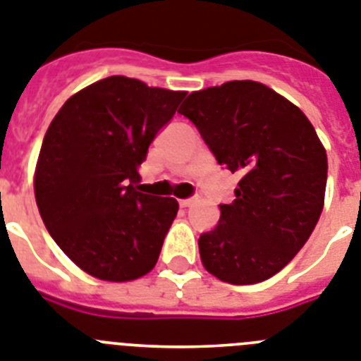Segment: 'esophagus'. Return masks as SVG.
<instances>
[{
    "label": "esophagus",
    "instance_id": "34e87169",
    "mask_svg": "<svg viewBox=\"0 0 361 361\" xmlns=\"http://www.w3.org/2000/svg\"><path fill=\"white\" fill-rule=\"evenodd\" d=\"M195 198H187V200H180V207H190V205L195 204Z\"/></svg>",
    "mask_w": 361,
    "mask_h": 361
}]
</instances>
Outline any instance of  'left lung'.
<instances>
[{"label":"left lung","instance_id":"1","mask_svg":"<svg viewBox=\"0 0 361 361\" xmlns=\"http://www.w3.org/2000/svg\"><path fill=\"white\" fill-rule=\"evenodd\" d=\"M178 111L240 176L233 204L220 205V222L198 238L202 264L224 283H262L298 255L319 220L325 147L298 106L255 80L192 92Z\"/></svg>","mask_w":361,"mask_h":361}]
</instances>
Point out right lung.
I'll return each mask as SVG.
<instances>
[{
	"instance_id": "1",
	"label": "right lung",
	"mask_w": 361,
	"mask_h": 361,
	"mask_svg": "<svg viewBox=\"0 0 361 361\" xmlns=\"http://www.w3.org/2000/svg\"><path fill=\"white\" fill-rule=\"evenodd\" d=\"M185 93L114 75L69 97L51 121L36 205L60 250L92 277L128 283L156 266L178 202L139 192V166Z\"/></svg>"
}]
</instances>
